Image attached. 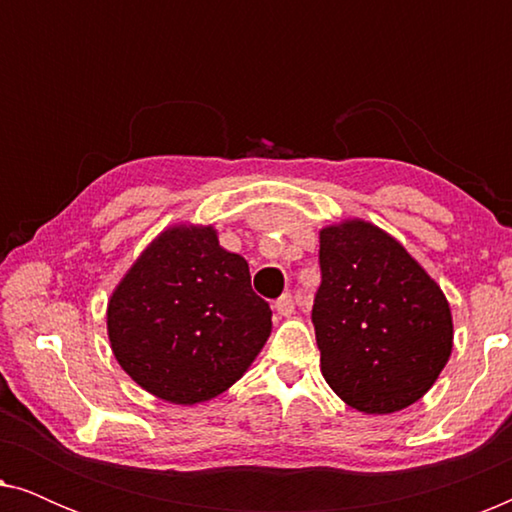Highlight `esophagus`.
Returning <instances> with one entry per match:
<instances>
[{
    "mask_svg": "<svg viewBox=\"0 0 512 512\" xmlns=\"http://www.w3.org/2000/svg\"><path fill=\"white\" fill-rule=\"evenodd\" d=\"M275 310L277 314H282V317H291L293 310H296V303H293L291 293H282V296L275 300Z\"/></svg>",
    "mask_w": 512,
    "mask_h": 512,
    "instance_id": "34e87169",
    "label": "esophagus"
}]
</instances>
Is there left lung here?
<instances>
[{"label": "left lung", "mask_w": 512, "mask_h": 512, "mask_svg": "<svg viewBox=\"0 0 512 512\" xmlns=\"http://www.w3.org/2000/svg\"><path fill=\"white\" fill-rule=\"evenodd\" d=\"M319 265L312 324L328 387L366 415L419 401L452 352L440 286L403 244L359 219L321 230Z\"/></svg>", "instance_id": "8db88e82"}]
</instances>
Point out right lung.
<instances>
[{
	"label": "right lung",
	"mask_w": 512,
	"mask_h": 512,
	"mask_svg": "<svg viewBox=\"0 0 512 512\" xmlns=\"http://www.w3.org/2000/svg\"><path fill=\"white\" fill-rule=\"evenodd\" d=\"M270 305L249 265L212 226L160 233L111 293L107 331L116 361L149 394L177 405L219 396L270 338Z\"/></svg>",
	"instance_id": "add662e5"
}]
</instances>
